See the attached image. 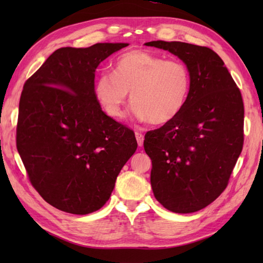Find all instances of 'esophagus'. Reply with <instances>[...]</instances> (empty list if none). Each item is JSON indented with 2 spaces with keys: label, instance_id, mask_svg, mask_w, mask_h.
Listing matches in <instances>:
<instances>
[{
  "label": "esophagus",
  "instance_id": "34e87169",
  "mask_svg": "<svg viewBox=\"0 0 263 263\" xmlns=\"http://www.w3.org/2000/svg\"><path fill=\"white\" fill-rule=\"evenodd\" d=\"M136 138H137V141H138V144L140 147H142V144H143V139H144V137H143V135L141 132H139V131H137L136 132Z\"/></svg>",
  "mask_w": 263,
  "mask_h": 263
}]
</instances>
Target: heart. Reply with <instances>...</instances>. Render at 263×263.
<instances>
[{
	"mask_svg": "<svg viewBox=\"0 0 263 263\" xmlns=\"http://www.w3.org/2000/svg\"><path fill=\"white\" fill-rule=\"evenodd\" d=\"M190 91L191 73L180 60H166L152 52L136 49L116 60L113 74L103 72L93 85V92L106 114L123 116L131 92L135 113L153 124H165L183 110Z\"/></svg>",
	"mask_w": 263,
	"mask_h": 263,
	"instance_id": "heart-1",
	"label": "heart"
}]
</instances>
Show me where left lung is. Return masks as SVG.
Returning <instances> with one entry per match:
<instances>
[{
    "label": "left lung",
    "mask_w": 263,
    "mask_h": 263,
    "mask_svg": "<svg viewBox=\"0 0 263 263\" xmlns=\"http://www.w3.org/2000/svg\"><path fill=\"white\" fill-rule=\"evenodd\" d=\"M147 46L181 59L191 73V91L174 120L144 136L153 163L155 198L167 210L190 214L224 192L244 142L241 91L222 60L209 47L155 41Z\"/></svg>",
    "instance_id": "left-lung-1"
}]
</instances>
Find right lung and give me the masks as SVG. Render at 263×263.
Masks as SVG:
<instances>
[{
    "label": "right lung",
    "instance_id": "1",
    "mask_svg": "<svg viewBox=\"0 0 263 263\" xmlns=\"http://www.w3.org/2000/svg\"><path fill=\"white\" fill-rule=\"evenodd\" d=\"M127 45L59 48L25 82L16 149L32 186L59 210L102 208L136 153L135 132L106 115L93 92L99 63Z\"/></svg>",
    "mask_w": 263,
    "mask_h": 263
}]
</instances>
